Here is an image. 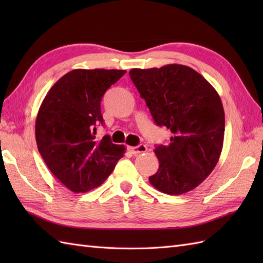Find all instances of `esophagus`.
Returning <instances> with one entry per match:
<instances>
[{"label":"esophagus","mask_w":263,"mask_h":263,"mask_svg":"<svg viewBox=\"0 0 263 263\" xmlns=\"http://www.w3.org/2000/svg\"><path fill=\"white\" fill-rule=\"evenodd\" d=\"M128 150H130L131 154H133V155H139V154L146 153L148 148L146 144H139V146H137V147H128Z\"/></svg>","instance_id":"esophagus-1"}]
</instances>
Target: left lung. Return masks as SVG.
Instances as JSON below:
<instances>
[{"label":"left lung","mask_w":263,"mask_h":263,"mask_svg":"<svg viewBox=\"0 0 263 263\" xmlns=\"http://www.w3.org/2000/svg\"><path fill=\"white\" fill-rule=\"evenodd\" d=\"M128 74L155 123L172 132L155 154L159 168L149 177L158 191L180 195L202 183L219 160L225 113L216 89L197 71L182 64L132 69Z\"/></svg>","instance_id":"left-lung-1"}]
</instances>
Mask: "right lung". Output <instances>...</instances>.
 <instances>
[{
  "label": "right lung",
  "mask_w": 263,
  "mask_h": 263,
  "mask_svg": "<svg viewBox=\"0 0 263 263\" xmlns=\"http://www.w3.org/2000/svg\"><path fill=\"white\" fill-rule=\"evenodd\" d=\"M125 70L76 69L64 74L44 98L36 117L39 154L53 175L74 193L98 187L125 153L109 136L96 140L103 124L100 100Z\"/></svg>",
  "instance_id": "add662e5"
}]
</instances>
